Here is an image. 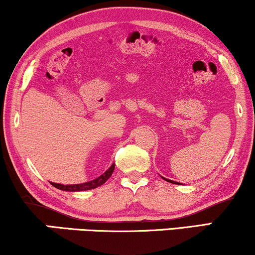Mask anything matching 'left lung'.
<instances>
[{
  "label": "left lung",
  "instance_id": "1",
  "mask_svg": "<svg viewBox=\"0 0 255 255\" xmlns=\"http://www.w3.org/2000/svg\"><path fill=\"white\" fill-rule=\"evenodd\" d=\"M166 181H168V182H172V183H174V184H177V182H174V181H170V180H167V179H165Z\"/></svg>",
  "mask_w": 255,
  "mask_h": 255
}]
</instances>
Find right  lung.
I'll use <instances>...</instances> for the list:
<instances>
[{
  "mask_svg": "<svg viewBox=\"0 0 255 255\" xmlns=\"http://www.w3.org/2000/svg\"><path fill=\"white\" fill-rule=\"evenodd\" d=\"M115 169V165L110 167L109 169L107 170L106 173L102 174V175L97 177V179L89 181V182L86 183H81V184H69V186H64V184H59V183H53L51 182V184L55 188L60 190H65V191H82V190H89V189H94V188H97L100 186H102L103 183H106L108 179L113 175Z\"/></svg>",
  "mask_w": 255,
  "mask_h": 255,
  "instance_id": "1",
  "label": "right lung"
}]
</instances>
